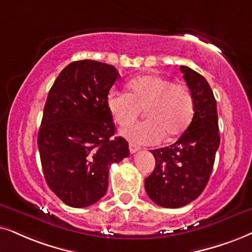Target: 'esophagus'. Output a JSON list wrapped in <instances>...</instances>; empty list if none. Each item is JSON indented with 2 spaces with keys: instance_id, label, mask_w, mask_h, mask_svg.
<instances>
[{
  "instance_id": "34e87169",
  "label": "esophagus",
  "mask_w": 252,
  "mask_h": 252,
  "mask_svg": "<svg viewBox=\"0 0 252 252\" xmlns=\"http://www.w3.org/2000/svg\"><path fill=\"white\" fill-rule=\"evenodd\" d=\"M129 150L130 154H136L137 151H139V146L132 144V143H129Z\"/></svg>"
}]
</instances>
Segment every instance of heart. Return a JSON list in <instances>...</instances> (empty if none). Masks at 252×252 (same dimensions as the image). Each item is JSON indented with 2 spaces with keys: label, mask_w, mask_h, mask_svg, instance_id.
Here are the masks:
<instances>
[{
  "label": "heart",
  "mask_w": 252,
  "mask_h": 252,
  "mask_svg": "<svg viewBox=\"0 0 252 252\" xmlns=\"http://www.w3.org/2000/svg\"><path fill=\"white\" fill-rule=\"evenodd\" d=\"M129 93L109 92L108 109L121 126L132 123L141 109L146 121L121 130V135L136 144H155L165 136L172 139L189 126L194 115V100L189 88L173 84L157 74L143 75L128 84Z\"/></svg>",
  "instance_id": "obj_1"
}]
</instances>
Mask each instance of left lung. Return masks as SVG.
Masks as SVG:
<instances>
[{"instance_id": "obj_1", "label": "left lung", "mask_w": 252, "mask_h": 252, "mask_svg": "<svg viewBox=\"0 0 252 252\" xmlns=\"http://www.w3.org/2000/svg\"><path fill=\"white\" fill-rule=\"evenodd\" d=\"M194 100V115L176 143L151 150L155 170L145 179L150 199L165 208H179L205 189L220 145L218 109L213 91L201 74L180 66Z\"/></svg>"}]
</instances>
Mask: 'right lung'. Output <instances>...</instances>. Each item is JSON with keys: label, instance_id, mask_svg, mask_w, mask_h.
Instances as JSON below:
<instances>
[{"label": "right lung", "instance_id": "add662e5", "mask_svg": "<svg viewBox=\"0 0 252 252\" xmlns=\"http://www.w3.org/2000/svg\"><path fill=\"white\" fill-rule=\"evenodd\" d=\"M119 78L114 66L79 60L60 72L47 95L38 132L41 167L50 189L74 208L97 202L107 192L110 165L130 154L126 139L113 137L107 106Z\"/></svg>", "mask_w": 252, "mask_h": 252}]
</instances>
